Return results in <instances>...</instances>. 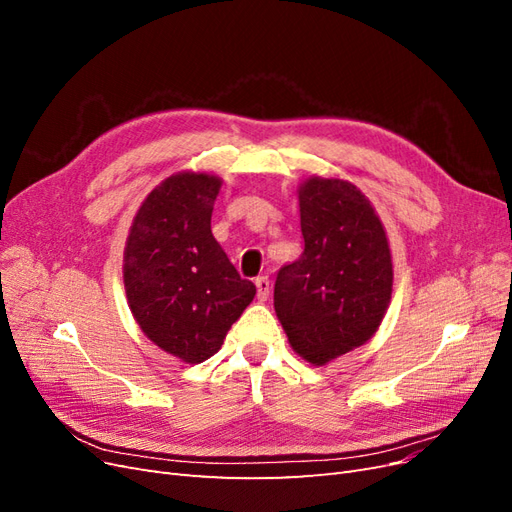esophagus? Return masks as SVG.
<instances>
[{"mask_svg":"<svg viewBox=\"0 0 512 512\" xmlns=\"http://www.w3.org/2000/svg\"><path fill=\"white\" fill-rule=\"evenodd\" d=\"M256 290H258V299L260 301H267L269 299V292H271V282H269V277H256Z\"/></svg>","mask_w":512,"mask_h":512,"instance_id":"esophagus-1","label":"esophagus"}]
</instances>
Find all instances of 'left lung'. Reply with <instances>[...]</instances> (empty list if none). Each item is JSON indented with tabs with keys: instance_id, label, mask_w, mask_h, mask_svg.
<instances>
[{
	"instance_id": "1",
	"label": "left lung",
	"mask_w": 512,
	"mask_h": 512,
	"mask_svg": "<svg viewBox=\"0 0 512 512\" xmlns=\"http://www.w3.org/2000/svg\"><path fill=\"white\" fill-rule=\"evenodd\" d=\"M297 196L305 247L277 273L273 305L290 348L327 365L376 335L393 294V256L354 183L312 175Z\"/></svg>"
}]
</instances>
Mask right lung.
Wrapping results in <instances>:
<instances>
[{"mask_svg":"<svg viewBox=\"0 0 512 512\" xmlns=\"http://www.w3.org/2000/svg\"><path fill=\"white\" fill-rule=\"evenodd\" d=\"M222 179L181 170L138 207L123 250V286L141 331L183 363H203L252 303L256 286L241 280L211 235Z\"/></svg>","mask_w":512,"mask_h":512,"instance_id":"right-lung-1","label":"right lung"}]
</instances>
